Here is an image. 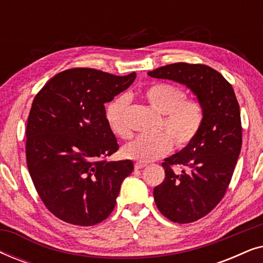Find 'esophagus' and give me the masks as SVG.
<instances>
[{
    "label": "esophagus",
    "mask_w": 263,
    "mask_h": 263,
    "mask_svg": "<svg viewBox=\"0 0 263 263\" xmlns=\"http://www.w3.org/2000/svg\"><path fill=\"white\" fill-rule=\"evenodd\" d=\"M146 166H147V165L143 164V163H135L134 168H135V170H140V168H143V167H146Z\"/></svg>",
    "instance_id": "1"
}]
</instances>
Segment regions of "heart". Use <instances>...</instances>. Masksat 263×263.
I'll return each instance as SVG.
<instances>
[{"label": "heart", "instance_id": "b5f03b06", "mask_svg": "<svg viewBox=\"0 0 263 263\" xmlns=\"http://www.w3.org/2000/svg\"><path fill=\"white\" fill-rule=\"evenodd\" d=\"M147 102L164 115L160 133L157 136H138L125 143L122 153L125 158L148 163L166 156L174 148L190 145L201 130L204 121L202 104L197 99H188L179 86L160 82L147 87L143 92ZM129 106L128 96L121 95L106 105L105 117L111 130L121 138L130 135L127 121Z\"/></svg>", "mask_w": 263, "mask_h": 263}]
</instances>
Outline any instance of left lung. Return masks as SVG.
Wrapping results in <instances>:
<instances>
[{
	"label": "left lung",
	"mask_w": 263,
	"mask_h": 263,
	"mask_svg": "<svg viewBox=\"0 0 263 263\" xmlns=\"http://www.w3.org/2000/svg\"><path fill=\"white\" fill-rule=\"evenodd\" d=\"M148 75L185 85L204 110L199 135L181 152L164 160L165 178L153 190L164 217L188 224L210 213L229 188L242 147L239 105L231 84L206 64L172 63L148 71ZM174 166L181 171L175 173Z\"/></svg>",
	"instance_id": "1"
}]
</instances>
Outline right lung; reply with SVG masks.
I'll use <instances>...</instances> for the list:
<instances>
[{"instance_id":"right-lung-1","label":"right lung","mask_w":263,"mask_h":263,"mask_svg":"<svg viewBox=\"0 0 263 263\" xmlns=\"http://www.w3.org/2000/svg\"><path fill=\"white\" fill-rule=\"evenodd\" d=\"M92 68L61 71L35 95L26 127V163L39 197L61 220L102 222L114 211L132 160L107 161L120 148L105 117L135 80Z\"/></svg>"}]
</instances>
